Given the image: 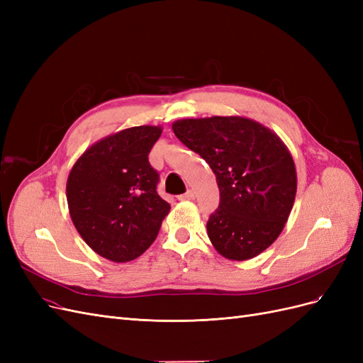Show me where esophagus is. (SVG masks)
I'll return each instance as SVG.
<instances>
[{"instance_id":"obj_1","label":"esophagus","mask_w":363,"mask_h":363,"mask_svg":"<svg viewBox=\"0 0 363 363\" xmlns=\"http://www.w3.org/2000/svg\"><path fill=\"white\" fill-rule=\"evenodd\" d=\"M179 199H180V200H194V199H195V192H194L192 189H188L183 195H180Z\"/></svg>"}]
</instances>
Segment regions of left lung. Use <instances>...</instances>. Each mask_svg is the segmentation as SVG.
I'll list each match as a JSON object with an SVG mask.
<instances>
[{"label": "left lung", "instance_id": "1", "mask_svg": "<svg viewBox=\"0 0 363 363\" xmlns=\"http://www.w3.org/2000/svg\"><path fill=\"white\" fill-rule=\"evenodd\" d=\"M172 130L216 177L221 201L207 221L215 250L238 262L259 256L280 236L295 201L296 169L288 147L244 116L186 118Z\"/></svg>", "mask_w": 363, "mask_h": 363}]
</instances>
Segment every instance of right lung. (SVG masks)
<instances>
[{
	"label": "right lung",
	"instance_id": "right-lung-1",
	"mask_svg": "<svg viewBox=\"0 0 363 363\" xmlns=\"http://www.w3.org/2000/svg\"><path fill=\"white\" fill-rule=\"evenodd\" d=\"M160 125H139L96 140L77 159L67 182L72 223L101 257L124 263L144 252L171 206L156 192L148 155Z\"/></svg>",
	"mask_w": 363,
	"mask_h": 363
}]
</instances>
